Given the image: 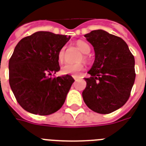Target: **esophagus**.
I'll list each match as a JSON object with an SVG mask.
<instances>
[{"label":"esophagus","instance_id":"1","mask_svg":"<svg viewBox=\"0 0 146 146\" xmlns=\"http://www.w3.org/2000/svg\"><path fill=\"white\" fill-rule=\"evenodd\" d=\"M73 79L75 80H78V79L80 78L79 76H73Z\"/></svg>","mask_w":146,"mask_h":146}]
</instances>
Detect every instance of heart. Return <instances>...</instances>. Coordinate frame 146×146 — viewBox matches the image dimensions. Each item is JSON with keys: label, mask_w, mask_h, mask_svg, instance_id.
Segmentation results:
<instances>
[{"label": "heart", "mask_w": 146, "mask_h": 146, "mask_svg": "<svg viewBox=\"0 0 146 146\" xmlns=\"http://www.w3.org/2000/svg\"><path fill=\"white\" fill-rule=\"evenodd\" d=\"M76 46L84 54H88L90 52V47L84 41H78L76 42ZM65 47H62L59 49L57 59L59 62H62L64 60ZM84 70V65L82 63H66L61 67L60 72L63 75H71V76H77L80 72Z\"/></svg>", "instance_id": "b5f03b06"}]
</instances>
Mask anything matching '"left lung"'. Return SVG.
<instances>
[{"instance_id": "obj_1", "label": "left lung", "mask_w": 146, "mask_h": 146, "mask_svg": "<svg viewBox=\"0 0 146 146\" xmlns=\"http://www.w3.org/2000/svg\"><path fill=\"white\" fill-rule=\"evenodd\" d=\"M94 48L95 60L84 78L87 87L83 98L90 109L110 114L125 104L135 79V58L121 38L103 30L84 35Z\"/></svg>"}]
</instances>
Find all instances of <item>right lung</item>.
Here are the masks:
<instances>
[{
  "instance_id": "right-lung-1",
  "label": "right lung",
  "mask_w": 146,
  "mask_h": 146,
  "mask_svg": "<svg viewBox=\"0 0 146 146\" xmlns=\"http://www.w3.org/2000/svg\"><path fill=\"white\" fill-rule=\"evenodd\" d=\"M70 38L37 32L16 46L9 59V84L18 103L28 112L48 115L64 104L74 79L51 76L60 70L57 55Z\"/></svg>"
}]
</instances>
